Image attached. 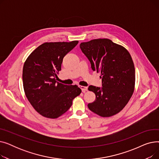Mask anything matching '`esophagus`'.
Segmentation results:
<instances>
[{
  "instance_id": "esophagus-1",
  "label": "esophagus",
  "mask_w": 159,
  "mask_h": 159,
  "mask_svg": "<svg viewBox=\"0 0 159 159\" xmlns=\"http://www.w3.org/2000/svg\"><path fill=\"white\" fill-rule=\"evenodd\" d=\"M79 88L82 89V91L83 93H85L86 91L88 90V87L83 86H79Z\"/></svg>"
}]
</instances>
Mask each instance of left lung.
Instances as JSON below:
<instances>
[{"label": "left lung", "mask_w": 159, "mask_h": 159, "mask_svg": "<svg viewBox=\"0 0 159 159\" xmlns=\"http://www.w3.org/2000/svg\"><path fill=\"white\" fill-rule=\"evenodd\" d=\"M91 68L101 73L102 88L89 86L95 94L88 108L102 117L119 113L129 102L135 89V71L128 50L108 39L91 40L80 44Z\"/></svg>", "instance_id": "1"}]
</instances>
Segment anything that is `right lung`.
I'll return each mask as SVG.
<instances>
[{
    "label": "right lung",
    "instance_id": "obj_1",
    "mask_svg": "<svg viewBox=\"0 0 159 159\" xmlns=\"http://www.w3.org/2000/svg\"><path fill=\"white\" fill-rule=\"evenodd\" d=\"M78 43V40L43 43L24 62L22 80L25 94L33 108L44 117H59L81 93L78 86L65 85L55 79L61 70L63 58Z\"/></svg>",
    "mask_w": 159,
    "mask_h": 159
}]
</instances>
